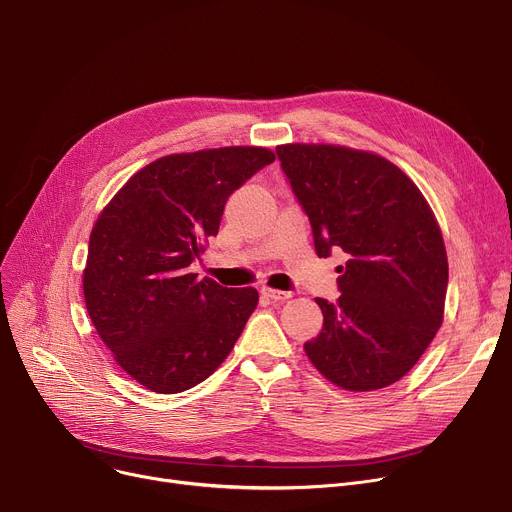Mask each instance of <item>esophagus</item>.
I'll return each instance as SVG.
<instances>
[{"label":"esophagus","mask_w":512,"mask_h":512,"mask_svg":"<svg viewBox=\"0 0 512 512\" xmlns=\"http://www.w3.org/2000/svg\"><path fill=\"white\" fill-rule=\"evenodd\" d=\"M262 295L268 297V299H272V301H287V299L293 297L291 291H279V289H268V287L262 289Z\"/></svg>","instance_id":"esophagus-1"}]
</instances>
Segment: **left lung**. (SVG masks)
<instances>
[{
    "label": "left lung",
    "instance_id": "8db88e82",
    "mask_svg": "<svg viewBox=\"0 0 512 512\" xmlns=\"http://www.w3.org/2000/svg\"><path fill=\"white\" fill-rule=\"evenodd\" d=\"M281 168L340 297L316 299L322 332L305 352L326 379L373 391L402 379L443 322L449 264L441 229L416 184L385 157L340 145H281Z\"/></svg>",
    "mask_w": 512,
    "mask_h": 512
}]
</instances>
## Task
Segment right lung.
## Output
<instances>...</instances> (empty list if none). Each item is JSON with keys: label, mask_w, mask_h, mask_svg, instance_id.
<instances>
[{"label": "right lung", "mask_w": 512, "mask_h": 512, "mask_svg": "<svg viewBox=\"0 0 512 512\" xmlns=\"http://www.w3.org/2000/svg\"><path fill=\"white\" fill-rule=\"evenodd\" d=\"M272 162L264 147L160 157L100 213L86 307L116 363L147 389L180 393L205 381L256 309V289L199 281L188 266L217 235L229 196Z\"/></svg>", "instance_id": "right-lung-1"}]
</instances>
